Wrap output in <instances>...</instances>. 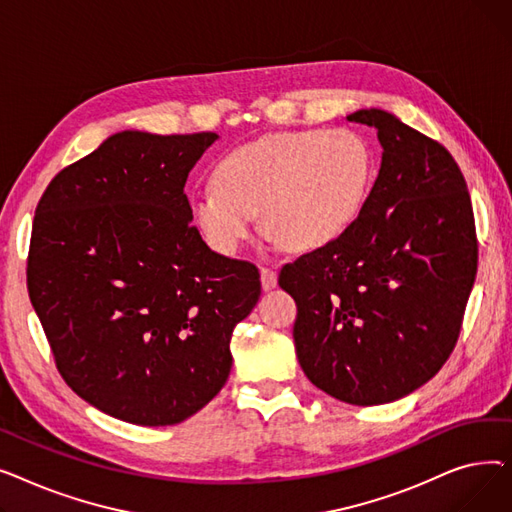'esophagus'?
Wrapping results in <instances>:
<instances>
[{
  "mask_svg": "<svg viewBox=\"0 0 512 512\" xmlns=\"http://www.w3.org/2000/svg\"><path fill=\"white\" fill-rule=\"evenodd\" d=\"M278 284V274L272 267H261V286L263 290H272Z\"/></svg>",
  "mask_w": 512,
  "mask_h": 512,
  "instance_id": "34e87169",
  "label": "esophagus"
}]
</instances>
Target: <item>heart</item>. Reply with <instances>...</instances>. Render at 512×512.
<instances>
[{
    "mask_svg": "<svg viewBox=\"0 0 512 512\" xmlns=\"http://www.w3.org/2000/svg\"><path fill=\"white\" fill-rule=\"evenodd\" d=\"M211 182L191 199V218L215 253L236 255L255 215L276 245L305 253L332 245L355 224L373 182V157L353 130H292L230 151Z\"/></svg>",
    "mask_w": 512,
    "mask_h": 512,
    "instance_id": "heart-1",
    "label": "heart"
}]
</instances>
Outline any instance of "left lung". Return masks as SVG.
Listing matches in <instances>:
<instances>
[{"label":"left lung","mask_w":512,"mask_h":512,"mask_svg":"<svg viewBox=\"0 0 512 512\" xmlns=\"http://www.w3.org/2000/svg\"><path fill=\"white\" fill-rule=\"evenodd\" d=\"M346 120L378 130L382 166L355 224L286 263L294 348L311 384L348 405H386L421 388L459 340L477 274L461 168L438 141L384 110Z\"/></svg>","instance_id":"1"}]
</instances>
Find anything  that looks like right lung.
Masks as SVG:
<instances>
[{"label": "right lung", "mask_w": 512, "mask_h": 512, "mask_svg": "<svg viewBox=\"0 0 512 512\" xmlns=\"http://www.w3.org/2000/svg\"><path fill=\"white\" fill-rule=\"evenodd\" d=\"M215 132L124 130L64 168L37 205L26 286L64 382L134 425H174L226 384L257 267L191 224L188 172Z\"/></svg>", "instance_id": "right-lung-1"}]
</instances>
